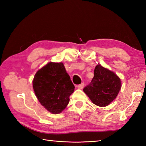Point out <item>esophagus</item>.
Masks as SVG:
<instances>
[{"mask_svg":"<svg viewBox=\"0 0 146 146\" xmlns=\"http://www.w3.org/2000/svg\"><path fill=\"white\" fill-rule=\"evenodd\" d=\"M77 87H78V89H82L83 87H84V83H82L81 84L78 85L77 86Z\"/></svg>","mask_w":146,"mask_h":146,"instance_id":"34e87169","label":"esophagus"}]
</instances>
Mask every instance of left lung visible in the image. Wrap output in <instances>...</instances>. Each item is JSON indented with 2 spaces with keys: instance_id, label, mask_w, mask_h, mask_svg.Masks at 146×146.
Here are the masks:
<instances>
[{
  "instance_id": "obj_1",
  "label": "left lung",
  "mask_w": 146,
  "mask_h": 146,
  "mask_svg": "<svg viewBox=\"0 0 146 146\" xmlns=\"http://www.w3.org/2000/svg\"><path fill=\"white\" fill-rule=\"evenodd\" d=\"M120 88L119 77L98 64L95 68L94 78L83 91L95 105L106 107L117 97Z\"/></svg>"
}]
</instances>
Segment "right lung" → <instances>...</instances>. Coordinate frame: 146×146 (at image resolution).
<instances>
[{
    "label": "right lung",
    "instance_id": "obj_1",
    "mask_svg": "<svg viewBox=\"0 0 146 146\" xmlns=\"http://www.w3.org/2000/svg\"><path fill=\"white\" fill-rule=\"evenodd\" d=\"M33 89L43 107L53 114L61 113L75 90L63 63H50L39 70L34 77Z\"/></svg>",
    "mask_w": 146,
    "mask_h": 146
}]
</instances>
